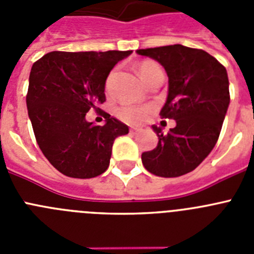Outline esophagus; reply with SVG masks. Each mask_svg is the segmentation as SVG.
<instances>
[{"instance_id":"esophagus-1","label":"esophagus","mask_w":254,"mask_h":254,"mask_svg":"<svg viewBox=\"0 0 254 254\" xmlns=\"http://www.w3.org/2000/svg\"><path fill=\"white\" fill-rule=\"evenodd\" d=\"M141 132V128H129V133L132 134H137Z\"/></svg>"}]
</instances>
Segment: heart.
<instances>
[{
    "label": "heart",
    "instance_id": "heart-1",
    "mask_svg": "<svg viewBox=\"0 0 254 254\" xmlns=\"http://www.w3.org/2000/svg\"><path fill=\"white\" fill-rule=\"evenodd\" d=\"M138 73L143 81L147 82L150 77L154 73L161 71L158 64H155L152 61H142L137 64ZM154 107L152 105H131L123 104L116 109V116L123 122L128 125H140L147 120V117L152 113Z\"/></svg>",
    "mask_w": 254,
    "mask_h": 254
}]
</instances>
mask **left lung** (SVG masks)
<instances>
[{
  "label": "left lung",
  "mask_w": 254,
  "mask_h": 254,
  "mask_svg": "<svg viewBox=\"0 0 254 254\" xmlns=\"http://www.w3.org/2000/svg\"><path fill=\"white\" fill-rule=\"evenodd\" d=\"M137 53L154 58L167 71L169 91L160 117L177 122L167 134L152 126L159 142L142 152L143 167L164 178L185 176L217 142L230 103L226 68L207 52L182 44L137 49Z\"/></svg>",
  "instance_id": "1"
}]
</instances>
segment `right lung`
<instances>
[{"mask_svg": "<svg viewBox=\"0 0 254 254\" xmlns=\"http://www.w3.org/2000/svg\"><path fill=\"white\" fill-rule=\"evenodd\" d=\"M132 51L49 52L34 62L26 107L35 140L49 163L71 178H94L109 167L112 146L128 133L125 123L103 113L95 126L85 116L105 102V81Z\"/></svg>", "mask_w": 254, "mask_h": 254, "instance_id": "1", "label": "right lung"}]
</instances>
